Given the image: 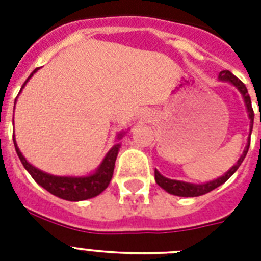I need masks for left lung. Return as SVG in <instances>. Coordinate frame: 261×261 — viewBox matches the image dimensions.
<instances>
[{
  "mask_svg": "<svg viewBox=\"0 0 261 261\" xmlns=\"http://www.w3.org/2000/svg\"><path fill=\"white\" fill-rule=\"evenodd\" d=\"M219 80L225 81V82H231L232 85H233V86H235L236 89L240 91V94H242L243 98H244V102H246L247 111H248V117H249V119H251V131H252L253 117H255V114H253L252 103H251V98H249L248 90H247L246 85H244L242 81L239 80V78H236V76L233 75L231 71H228V70H223V71H220V74H219ZM249 142H251V139L248 138V143H247V146H246V150L243 151V155L239 158L238 163H236L235 166H232V168L229 170V171H227L224 175H223V176L215 179V180L207 181V183H203V185H192V183H186V181L174 180V179L164 178L161 172L158 171V170H155V181H156L158 185L161 186L163 190H166L168 194L176 195V196L194 198V196H200V195L207 194V192L212 191V190H215V188L219 187V186H222L223 183H225V181L231 178L232 175L235 174V171L239 168V166L243 163V161H244V158H246L247 152H248Z\"/></svg>",
  "mask_w": 261,
  "mask_h": 261,
  "instance_id": "left-lung-1",
  "label": "left lung"
}]
</instances>
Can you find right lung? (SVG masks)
<instances>
[{
    "label": "right lung",
    "mask_w": 261,
    "mask_h": 261,
    "mask_svg": "<svg viewBox=\"0 0 261 261\" xmlns=\"http://www.w3.org/2000/svg\"><path fill=\"white\" fill-rule=\"evenodd\" d=\"M36 69L29 75V78L25 81L21 90L23 89L28 81L33 76V74L36 73ZM124 133H120L118 135V139H122ZM13 142H14V147L17 151L19 161L23 164V167L26 168V171L32 175V178L38 183L41 187H43L46 191H49L50 194L56 195L58 198L65 199V200L70 201H80L86 200V199L94 198L99 195L100 192L105 191L110 183L111 178H113L114 167H115V161H117L118 151H119L120 144H114L111 150L109 151L102 161L100 166L94 174L87 175V176H56V175H50L47 172H43L38 170L37 167L32 166L29 162L26 161L22 152L19 151L18 146L15 143L14 135H13Z\"/></svg>",
    "instance_id": "obj_1"
}]
</instances>
